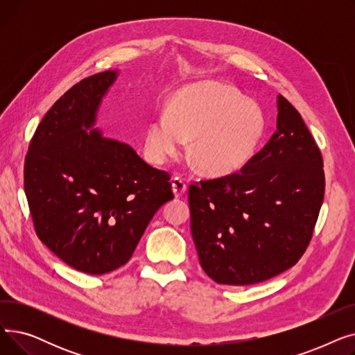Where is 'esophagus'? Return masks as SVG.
<instances>
[{
	"mask_svg": "<svg viewBox=\"0 0 355 355\" xmlns=\"http://www.w3.org/2000/svg\"><path fill=\"white\" fill-rule=\"evenodd\" d=\"M171 184H173V193L175 197H181L185 191H187V184H185V181L181 180L180 177H174Z\"/></svg>",
	"mask_w": 355,
	"mask_h": 355,
	"instance_id": "1",
	"label": "esophagus"
}]
</instances>
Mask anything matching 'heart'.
<instances>
[{"label": "heart", "mask_w": 355, "mask_h": 355, "mask_svg": "<svg viewBox=\"0 0 355 355\" xmlns=\"http://www.w3.org/2000/svg\"><path fill=\"white\" fill-rule=\"evenodd\" d=\"M265 132L260 106L225 82H206L178 90L146 126L144 149L153 164L181 155L191 139L190 155L207 175L240 170L254 154Z\"/></svg>", "instance_id": "heart-1"}]
</instances>
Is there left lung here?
Masks as SVG:
<instances>
[{
  "label": "left lung",
  "instance_id": "obj_1",
  "mask_svg": "<svg viewBox=\"0 0 355 355\" xmlns=\"http://www.w3.org/2000/svg\"><path fill=\"white\" fill-rule=\"evenodd\" d=\"M322 157L302 116L277 95L276 130L239 173L190 185L191 234L214 282L246 286L305 253L325 191Z\"/></svg>",
  "mask_w": 355,
  "mask_h": 355
}]
</instances>
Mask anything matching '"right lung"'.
Masks as SVG:
<instances>
[{"label":"right lung","mask_w":355,"mask_h":355,"mask_svg":"<svg viewBox=\"0 0 355 355\" xmlns=\"http://www.w3.org/2000/svg\"><path fill=\"white\" fill-rule=\"evenodd\" d=\"M118 70L83 79L44 115L24 162L34 229L64 263L103 275L132 257L149 221L174 198L170 174L93 129Z\"/></svg>","instance_id":"add662e5"}]
</instances>
